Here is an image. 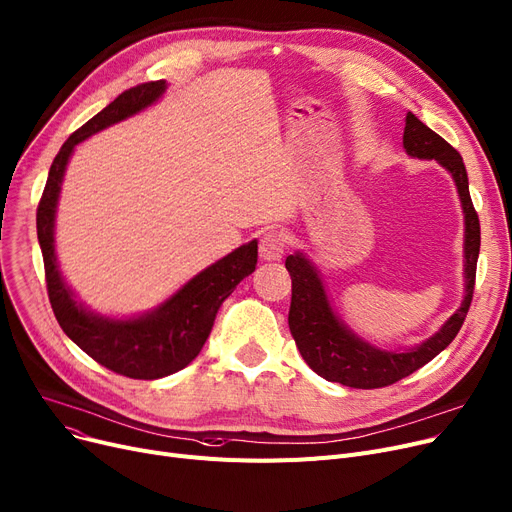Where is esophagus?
Listing matches in <instances>:
<instances>
[{"mask_svg":"<svg viewBox=\"0 0 512 512\" xmlns=\"http://www.w3.org/2000/svg\"><path fill=\"white\" fill-rule=\"evenodd\" d=\"M286 251V238L280 230H267L259 240V257L263 261H280Z\"/></svg>","mask_w":512,"mask_h":512,"instance_id":"obj_1","label":"esophagus"}]
</instances>
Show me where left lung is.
Wrapping results in <instances>:
<instances>
[{
	"instance_id": "obj_1",
	"label": "left lung",
	"mask_w": 512,
	"mask_h": 512,
	"mask_svg": "<svg viewBox=\"0 0 512 512\" xmlns=\"http://www.w3.org/2000/svg\"><path fill=\"white\" fill-rule=\"evenodd\" d=\"M402 147L407 155L417 159H436L452 176L456 193H459L465 222L463 240V278L465 294L461 307L456 309L436 334L425 338L417 346L388 351L380 348L348 328L334 311L328 290L321 280L317 267L305 253L297 251L286 257V270L292 278V301L288 311V326L294 342L301 351L305 363L328 382H338L348 388H384L432 361L459 334L467 317L475 270L479 257V220L469 195V178L463 157L450 147L440 134L425 126L415 114H407Z\"/></svg>"
}]
</instances>
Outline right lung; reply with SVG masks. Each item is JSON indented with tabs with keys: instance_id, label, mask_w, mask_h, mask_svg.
<instances>
[{
	"instance_id": "add662e5",
	"label": "right lung",
	"mask_w": 512,
	"mask_h": 512,
	"mask_svg": "<svg viewBox=\"0 0 512 512\" xmlns=\"http://www.w3.org/2000/svg\"><path fill=\"white\" fill-rule=\"evenodd\" d=\"M166 89V80L132 87L80 126L53 159L37 209V236L45 263L47 294L58 324L99 365L134 380L166 378L191 363L209 338L222 303L240 280L255 272L257 265V240H251L207 265L164 303L130 317L91 311L76 299L74 290L62 276L56 255V213L64 174L76 145L147 110L161 99Z\"/></svg>"
}]
</instances>
